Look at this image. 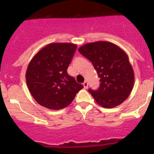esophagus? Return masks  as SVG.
Wrapping results in <instances>:
<instances>
[{"label":"esophagus","instance_id":"34e87169","mask_svg":"<svg viewBox=\"0 0 154 154\" xmlns=\"http://www.w3.org/2000/svg\"><path fill=\"white\" fill-rule=\"evenodd\" d=\"M88 85H89V83H88V82H87L86 81L84 82H83V86H84V88H85V89H87V88H88Z\"/></svg>","mask_w":154,"mask_h":154}]
</instances>
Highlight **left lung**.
Listing matches in <instances>:
<instances>
[{"instance_id":"8db88e82","label":"left lung","mask_w":154,"mask_h":154,"mask_svg":"<svg viewBox=\"0 0 154 154\" xmlns=\"http://www.w3.org/2000/svg\"><path fill=\"white\" fill-rule=\"evenodd\" d=\"M79 51L92 62L100 79L97 90L89 89L96 103L104 108H113L124 102L134 85V72L126 53L104 41L84 45Z\"/></svg>"}]
</instances>
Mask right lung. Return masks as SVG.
<instances>
[{"mask_svg": "<svg viewBox=\"0 0 154 154\" xmlns=\"http://www.w3.org/2000/svg\"><path fill=\"white\" fill-rule=\"evenodd\" d=\"M76 45L51 43L37 53L29 62L26 82L34 99L42 106L62 109L73 101L83 85L67 72Z\"/></svg>", "mask_w": 154, "mask_h": 154, "instance_id": "right-lung-1", "label": "right lung"}]
</instances>
